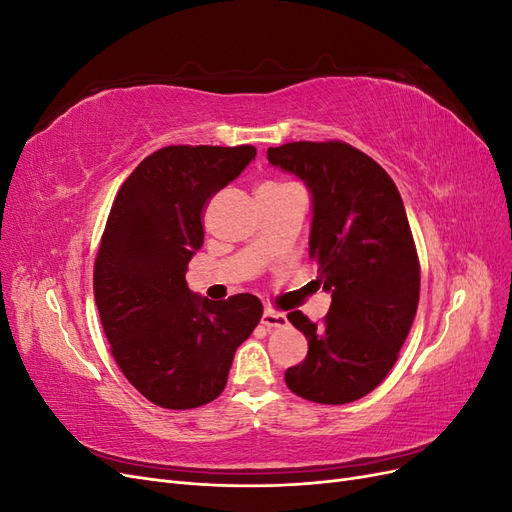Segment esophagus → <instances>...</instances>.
<instances>
[{
  "label": "esophagus",
  "instance_id": "34e87169",
  "mask_svg": "<svg viewBox=\"0 0 512 512\" xmlns=\"http://www.w3.org/2000/svg\"><path fill=\"white\" fill-rule=\"evenodd\" d=\"M262 324H265L267 329H282L288 327V318L286 314L277 312V309H265V314H262Z\"/></svg>",
  "mask_w": 512,
  "mask_h": 512
}]
</instances>
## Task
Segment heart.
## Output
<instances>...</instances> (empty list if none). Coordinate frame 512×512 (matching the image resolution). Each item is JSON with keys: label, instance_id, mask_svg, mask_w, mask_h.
<instances>
[{"label": "heart", "instance_id": "obj_1", "mask_svg": "<svg viewBox=\"0 0 512 512\" xmlns=\"http://www.w3.org/2000/svg\"><path fill=\"white\" fill-rule=\"evenodd\" d=\"M267 185H280V183H267Z\"/></svg>", "mask_w": 512, "mask_h": 512}]
</instances>
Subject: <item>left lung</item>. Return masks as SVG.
<instances>
[{"mask_svg":"<svg viewBox=\"0 0 512 512\" xmlns=\"http://www.w3.org/2000/svg\"><path fill=\"white\" fill-rule=\"evenodd\" d=\"M267 158L314 196L309 258L331 292L320 322L288 314L307 356L286 369V386L316 404H350L393 369L416 316L421 265L404 200L376 160L344 141L286 143Z\"/></svg>","mask_w":512,"mask_h":512,"instance_id":"left-lung-1","label":"left lung"}]
</instances>
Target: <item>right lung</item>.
<instances>
[{
    "mask_svg": "<svg viewBox=\"0 0 512 512\" xmlns=\"http://www.w3.org/2000/svg\"><path fill=\"white\" fill-rule=\"evenodd\" d=\"M256 158V147L168 145L121 183L94 265V297L115 363L166 410H192L224 391L232 356L262 316L254 294L209 301L185 271L203 245V213Z\"/></svg>",
    "mask_w": 512,
    "mask_h": 512,
    "instance_id": "obj_1",
    "label": "right lung"
}]
</instances>
